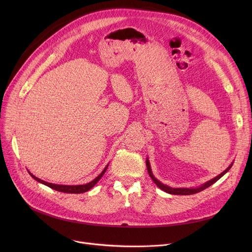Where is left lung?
Wrapping results in <instances>:
<instances>
[{
	"label": "left lung",
	"instance_id": "8db88e82",
	"mask_svg": "<svg viewBox=\"0 0 252 252\" xmlns=\"http://www.w3.org/2000/svg\"><path fill=\"white\" fill-rule=\"evenodd\" d=\"M233 163H234V161H233L226 169H224V170L222 171V173H220V175H218V176L215 177L214 179H211V180L205 182L204 184L200 185V186H198V187H196V188H173V187H169V186H167V185L161 183L160 181H158V180L153 176L152 169H151V166H150V162H149V160H148V158L146 159V165H147L148 174H149L150 178L152 179V181L156 184V186H157L158 188H159V189H161L162 191H164V192H166V193H168V194H174V195H192V194H195V193L203 191L204 189L208 188L209 186H211V185L215 184L217 181H219L223 175H226V174L228 173V171L230 170V168L232 167Z\"/></svg>",
	"mask_w": 252,
	"mask_h": 252
}]
</instances>
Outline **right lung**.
<instances>
[{
	"label": "right lung",
	"mask_w": 252,
	"mask_h": 252,
	"mask_svg": "<svg viewBox=\"0 0 252 252\" xmlns=\"http://www.w3.org/2000/svg\"><path fill=\"white\" fill-rule=\"evenodd\" d=\"M107 167H108V164L105 166V168L102 170V173H101L97 178H95L94 180L91 181L90 183H87V184H84V185H58V184H52V183H48V182H46V181H43V180H41V179L36 178L35 176H33V175L31 173L30 170H28V171H29V174L32 177V179H34V180H35L36 182H38V183L46 185V186L50 187L51 189H54V190H56V191L63 192V193L79 194V193H85V192L91 190L93 187H94L95 185L100 181V179L103 177V175L105 174V171H106V169H107Z\"/></svg>",
	"instance_id": "right-lung-1"
}]
</instances>
